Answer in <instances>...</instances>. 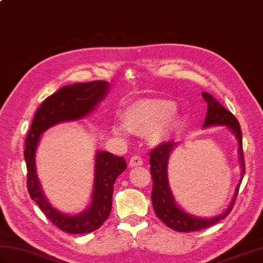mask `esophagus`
<instances>
[{
	"instance_id": "34e87169",
	"label": "esophagus",
	"mask_w": 263,
	"mask_h": 263,
	"mask_svg": "<svg viewBox=\"0 0 263 263\" xmlns=\"http://www.w3.org/2000/svg\"><path fill=\"white\" fill-rule=\"evenodd\" d=\"M142 165V158L140 156H133L131 157L130 161H128V166L130 167H136V166H141Z\"/></svg>"
}]
</instances>
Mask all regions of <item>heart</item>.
<instances>
[{
	"label": "heart",
	"mask_w": 263,
	"mask_h": 263,
	"mask_svg": "<svg viewBox=\"0 0 263 263\" xmlns=\"http://www.w3.org/2000/svg\"><path fill=\"white\" fill-rule=\"evenodd\" d=\"M175 104L164 99H142L123 111V125L114 124L113 132L125 138L127 131L138 136L148 135L153 144L164 142L176 124Z\"/></svg>",
	"instance_id": "heart-1"
}]
</instances>
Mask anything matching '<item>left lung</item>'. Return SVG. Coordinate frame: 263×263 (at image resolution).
<instances>
[{"instance_id":"8db88e82","label":"left lung","mask_w":263,"mask_h":263,"mask_svg":"<svg viewBox=\"0 0 263 263\" xmlns=\"http://www.w3.org/2000/svg\"><path fill=\"white\" fill-rule=\"evenodd\" d=\"M202 97L206 104H208V109H206L203 126L227 125L228 128H231V131L235 135L238 141V153L239 158H241L243 176L245 173V163L243 155L241 125H239L236 117L230 110H227L214 96L203 91ZM176 146L177 143H175L174 141L161 142L149 152L150 174H152L153 178L152 200L155 212L159 219L165 222L166 226H168L176 232H197L200 230H204V228H208L217 224L218 221L222 220L230 214L234 205V201H235L237 197L239 185H241L242 181H239V184L236 187L235 195H234L230 208L222 215L212 218H198L186 214V212H184L175 203L174 198H173L170 190L168 177H167V165H168L170 156L172 150Z\"/></svg>"}]
</instances>
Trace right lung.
Returning <instances> with one entry per match:
<instances>
[{
    "instance_id": "obj_1",
    "label": "right lung",
    "mask_w": 263,
    "mask_h": 263,
    "mask_svg": "<svg viewBox=\"0 0 263 263\" xmlns=\"http://www.w3.org/2000/svg\"><path fill=\"white\" fill-rule=\"evenodd\" d=\"M108 91L107 81H91L64 86L47 97L36 110L26 138L25 159L27 165V189L30 198L39 205L53 225L69 234L91 233L104 224L111 210V198L116 178L126 170L123 157L97 152L91 203L82 214H61L47 202L37 178L35 154L39 137L48 127L60 122L76 121L85 117Z\"/></svg>"
}]
</instances>
